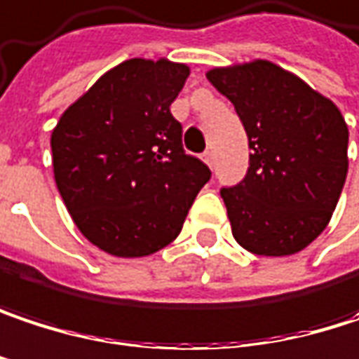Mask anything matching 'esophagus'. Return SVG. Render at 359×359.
Returning <instances> with one entry per match:
<instances>
[{
	"label": "esophagus",
	"instance_id": "obj_1",
	"mask_svg": "<svg viewBox=\"0 0 359 359\" xmlns=\"http://www.w3.org/2000/svg\"><path fill=\"white\" fill-rule=\"evenodd\" d=\"M203 160L208 162V166H210V168H213V162H215V160H213V151H212V149H208V151L203 154Z\"/></svg>",
	"mask_w": 359,
	"mask_h": 359
}]
</instances>
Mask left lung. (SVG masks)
I'll use <instances>...</instances> for the list:
<instances>
[{
	"label": "left lung",
	"mask_w": 359,
	"mask_h": 359,
	"mask_svg": "<svg viewBox=\"0 0 359 359\" xmlns=\"http://www.w3.org/2000/svg\"><path fill=\"white\" fill-rule=\"evenodd\" d=\"M241 116L248 170L222 187L236 243L285 257L327 228L347 177V125L339 109L298 76L269 61L208 72Z\"/></svg>",
	"instance_id": "left-lung-1"
}]
</instances>
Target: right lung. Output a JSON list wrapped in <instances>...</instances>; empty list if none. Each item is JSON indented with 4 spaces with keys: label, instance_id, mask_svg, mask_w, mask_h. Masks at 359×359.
<instances>
[{
    "label": "right lung",
    "instance_id": "add662e5",
    "mask_svg": "<svg viewBox=\"0 0 359 359\" xmlns=\"http://www.w3.org/2000/svg\"><path fill=\"white\" fill-rule=\"evenodd\" d=\"M189 67L129 59L61 114L50 135L55 182L83 236L114 257H146L182 230L212 179L182 147L170 113Z\"/></svg>",
    "mask_w": 359,
    "mask_h": 359
}]
</instances>
